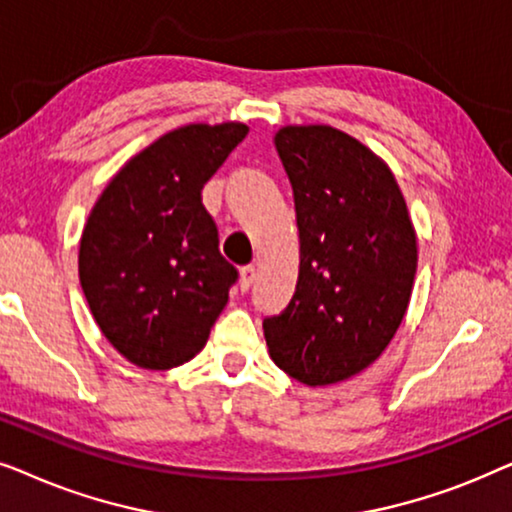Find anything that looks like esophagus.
Instances as JSON below:
<instances>
[{"instance_id":"obj_1","label":"esophagus","mask_w":512,"mask_h":512,"mask_svg":"<svg viewBox=\"0 0 512 512\" xmlns=\"http://www.w3.org/2000/svg\"><path fill=\"white\" fill-rule=\"evenodd\" d=\"M254 282H256V268H254V265H244V268L240 270V286H242V291H247Z\"/></svg>"}]
</instances>
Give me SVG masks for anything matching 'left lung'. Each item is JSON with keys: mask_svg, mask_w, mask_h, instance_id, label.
Segmentation results:
<instances>
[{"mask_svg": "<svg viewBox=\"0 0 512 512\" xmlns=\"http://www.w3.org/2000/svg\"><path fill=\"white\" fill-rule=\"evenodd\" d=\"M275 146L293 188L296 291L263 319L272 361L293 380H347L384 352L408 310L417 237L387 165L328 125L282 128Z\"/></svg>", "mask_w": 512, "mask_h": 512, "instance_id": "1", "label": "left lung"}]
</instances>
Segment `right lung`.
<instances>
[{"mask_svg":"<svg viewBox=\"0 0 512 512\" xmlns=\"http://www.w3.org/2000/svg\"><path fill=\"white\" fill-rule=\"evenodd\" d=\"M247 132L242 123L167 132L109 181L88 216L83 293L104 338L139 368L193 359L240 277L221 256L202 188Z\"/></svg>","mask_w":512,"mask_h":512,"instance_id":"1","label":"right lung"}]
</instances>
